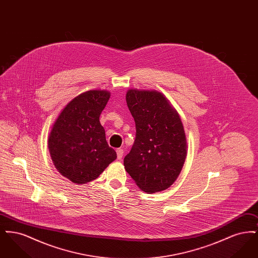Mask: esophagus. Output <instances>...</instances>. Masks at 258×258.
Segmentation results:
<instances>
[{"label": "esophagus", "mask_w": 258, "mask_h": 258, "mask_svg": "<svg viewBox=\"0 0 258 258\" xmlns=\"http://www.w3.org/2000/svg\"><path fill=\"white\" fill-rule=\"evenodd\" d=\"M116 152H117V159H118V160H121L123 156V149H117Z\"/></svg>", "instance_id": "esophagus-1"}]
</instances>
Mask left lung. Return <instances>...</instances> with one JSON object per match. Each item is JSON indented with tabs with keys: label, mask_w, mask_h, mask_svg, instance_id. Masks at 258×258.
Listing matches in <instances>:
<instances>
[{
	"label": "left lung",
	"mask_w": 258,
	"mask_h": 258,
	"mask_svg": "<svg viewBox=\"0 0 258 258\" xmlns=\"http://www.w3.org/2000/svg\"><path fill=\"white\" fill-rule=\"evenodd\" d=\"M125 99L136 135L123 159L124 168L145 192L164 190L178 178L186 156L181 118L159 92L131 89Z\"/></svg>",
	"instance_id": "1"
}]
</instances>
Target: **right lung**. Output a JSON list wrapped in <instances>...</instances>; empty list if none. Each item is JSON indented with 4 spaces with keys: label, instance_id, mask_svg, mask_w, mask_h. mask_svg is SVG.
<instances>
[{
    "label": "right lung",
    "instance_id": "obj_1",
    "mask_svg": "<svg viewBox=\"0 0 258 258\" xmlns=\"http://www.w3.org/2000/svg\"><path fill=\"white\" fill-rule=\"evenodd\" d=\"M110 93L91 90L71 100L61 110L48 137L52 161L74 184H86L103 172L117 154L109 147L99 123Z\"/></svg>",
    "mask_w": 258,
    "mask_h": 258
}]
</instances>
